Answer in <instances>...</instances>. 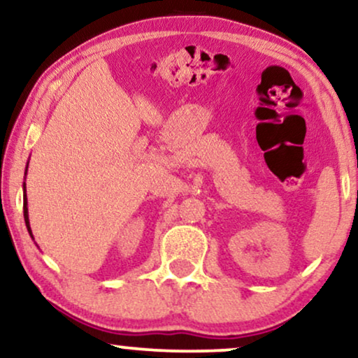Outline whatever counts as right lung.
Returning <instances> with one entry per match:
<instances>
[{
  "label": "right lung",
  "mask_w": 358,
  "mask_h": 358,
  "mask_svg": "<svg viewBox=\"0 0 358 358\" xmlns=\"http://www.w3.org/2000/svg\"><path fill=\"white\" fill-rule=\"evenodd\" d=\"M29 164V162H27ZM26 173H27V166H26ZM22 201H24V206H22V208H24V222H26V227H27V231H29V235L32 236V230H31V225H29V213H27V196H26V182L24 185H22ZM32 240H34V236H32Z\"/></svg>",
  "instance_id": "obj_1"
}]
</instances>
